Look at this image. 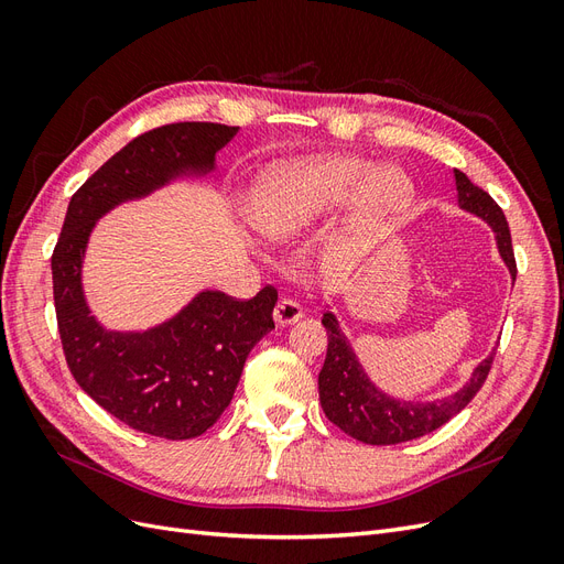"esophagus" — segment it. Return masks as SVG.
I'll return each instance as SVG.
<instances>
[{
  "mask_svg": "<svg viewBox=\"0 0 564 564\" xmlns=\"http://www.w3.org/2000/svg\"><path fill=\"white\" fill-rule=\"evenodd\" d=\"M272 317H275L278 324H292L303 317V308H301V303L294 299H280Z\"/></svg>",
  "mask_w": 564,
  "mask_h": 564,
  "instance_id": "1",
  "label": "esophagus"
}]
</instances>
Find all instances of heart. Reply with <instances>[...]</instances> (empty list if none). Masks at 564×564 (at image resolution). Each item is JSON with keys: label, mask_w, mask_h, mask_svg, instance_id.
Listing matches in <instances>:
<instances>
[{"label": "heart", "mask_w": 564, "mask_h": 564, "mask_svg": "<svg viewBox=\"0 0 564 564\" xmlns=\"http://www.w3.org/2000/svg\"><path fill=\"white\" fill-rule=\"evenodd\" d=\"M371 169L369 160L355 155L319 158L278 169L251 197L253 226L286 240L355 195V216L362 224L402 212L412 197V185L395 169Z\"/></svg>", "instance_id": "b5f03b06"}]
</instances>
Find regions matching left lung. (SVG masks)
<instances>
[{
	"label": "left lung",
	"mask_w": 564,
	"mask_h": 564,
	"mask_svg": "<svg viewBox=\"0 0 564 564\" xmlns=\"http://www.w3.org/2000/svg\"><path fill=\"white\" fill-rule=\"evenodd\" d=\"M454 176L460 209L485 218L494 228L501 259L506 261L510 275L516 280V253L513 242H510L508 220L501 207L491 199L489 193L482 191V187L470 183V178L464 172L454 169ZM322 324L324 329H327L329 344L327 357H324V367L317 379L319 404L334 425H338L346 435L365 442V445H400V442L416 440L437 431L440 425H445L449 419H454L460 409L477 395V390L487 381L494 355H497V350H491L487 360L477 365L470 381L445 400L400 402L377 390V386H371L360 362H357L346 336L340 334L338 322L332 313H324Z\"/></svg>",
	"instance_id": "left-lung-1"
}]
</instances>
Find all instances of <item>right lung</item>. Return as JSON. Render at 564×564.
I'll use <instances>...</instances> for the list:
<instances>
[{
  "mask_svg": "<svg viewBox=\"0 0 564 564\" xmlns=\"http://www.w3.org/2000/svg\"><path fill=\"white\" fill-rule=\"evenodd\" d=\"M240 127L178 122L150 129L91 174L67 204L51 253L56 322L65 362L79 388L127 423L164 440L209 431L230 404L247 355L275 329L278 289L253 299L202 292L174 319L143 334L106 332L82 296V256L98 216L181 174L214 169V155Z\"/></svg>",
  "mask_w": 564,
  "mask_h": 564,
  "instance_id": "add662e5",
  "label": "right lung"
}]
</instances>
